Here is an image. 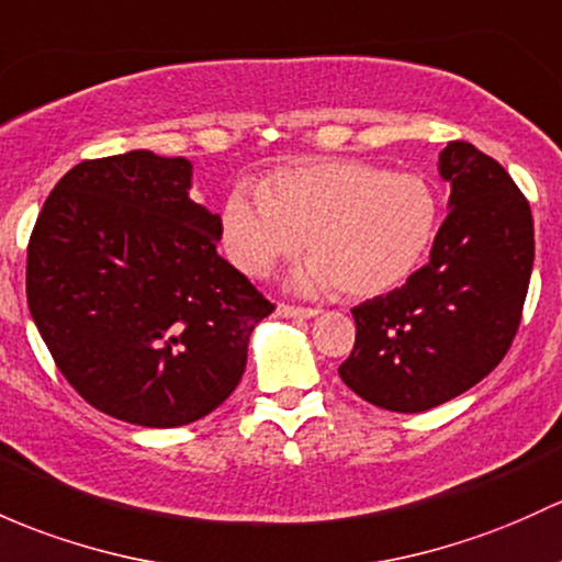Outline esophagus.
Instances as JSON below:
<instances>
[{"mask_svg":"<svg viewBox=\"0 0 562 562\" xmlns=\"http://www.w3.org/2000/svg\"><path fill=\"white\" fill-rule=\"evenodd\" d=\"M276 313L283 318H313L316 316V307H303V305H289V303H281L276 307Z\"/></svg>","mask_w":562,"mask_h":562,"instance_id":"34e87169","label":"esophagus"}]
</instances>
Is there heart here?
Masks as SVG:
<instances>
[{"instance_id": "b5f03b06", "label": "heart", "mask_w": 562, "mask_h": 562, "mask_svg": "<svg viewBox=\"0 0 562 562\" xmlns=\"http://www.w3.org/2000/svg\"><path fill=\"white\" fill-rule=\"evenodd\" d=\"M437 195L418 173L359 160L283 168L262 187L235 184L220 211L225 255L246 276H268L303 238L307 286L351 297L389 292L413 276L437 233Z\"/></svg>"}]
</instances>
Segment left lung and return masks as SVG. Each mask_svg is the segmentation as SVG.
<instances>
[{
	"mask_svg": "<svg viewBox=\"0 0 562 562\" xmlns=\"http://www.w3.org/2000/svg\"><path fill=\"white\" fill-rule=\"evenodd\" d=\"M439 173L452 187L450 214L428 262L353 307V351L337 370L391 413H424L491 375L520 327L533 270V214L504 166L448 142Z\"/></svg>",
	"mask_w": 562,
	"mask_h": 562,
	"instance_id": "obj_1",
	"label": "left lung"
}]
</instances>
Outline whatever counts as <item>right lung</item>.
Instances as JSON below:
<instances>
[{
  "label": "right lung",
  "mask_w": 562,
  "mask_h": 562,
  "mask_svg": "<svg viewBox=\"0 0 562 562\" xmlns=\"http://www.w3.org/2000/svg\"><path fill=\"white\" fill-rule=\"evenodd\" d=\"M184 158L136 149L64 173L29 238L26 300L90 407L136 426L203 418L233 394L276 305L216 255L220 216Z\"/></svg>",
  "instance_id": "add662e5"
}]
</instances>
